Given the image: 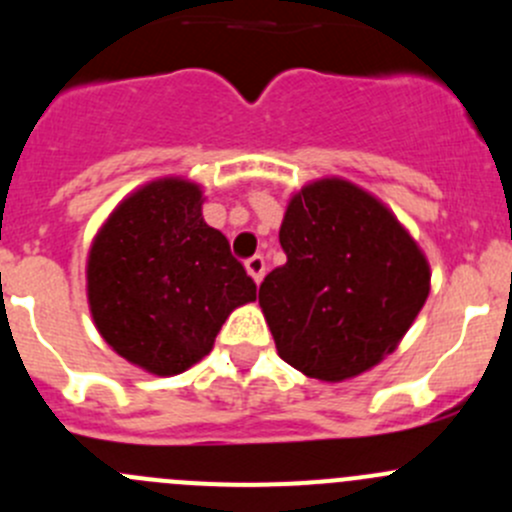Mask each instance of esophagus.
Segmentation results:
<instances>
[{"mask_svg": "<svg viewBox=\"0 0 512 512\" xmlns=\"http://www.w3.org/2000/svg\"><path fill=\"white\" fill-rule=\"evenodd\" d=\"M245 267H247V272H250V277H252V280H255L257 285H260V282H262V277H265V270H267V265H265V257H262V255H255V257H250V260L245 262Z\"/></svg>", "mask_w": 512, "mask_h": 512, "instance_id": "esophagus-1", "label": "esophagus"}]
</instances>
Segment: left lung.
Returning <instances> with one entry per match:
<instances>
[{"label": "left lung", "mask_w": 512, "mask_h": 512, "mask_svg": "<svg viewBox=\"0 0 512 512\" xmlns=\"http://www.w3.org/2000/svg\"><path fill=\"white\" fill-rule=\"evenodd\" d=\"M287 262L260 285L277 354L309 379H354L399 347L431 292V267L396 215L344 178L289 198Z\"/></svg>", "instance_id": "1"}]
</instances>
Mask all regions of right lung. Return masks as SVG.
Instances as JSON below:
<instances>
[{
    "label": "right lung",
    "instance_id": "add662e5",
    "mask_svg": "<svg viewBox=\"0 0 512 512\" xmlns=\"http://www.w3.org/2000/svg\"><path fill=\"white\" fill-rule=\"evenodd\" d=\"M203 203L193 180H151L116 205L91 242L86 294L98 334L148 374L198 364L232 309L255 302V282L203 220Z\"/></svg>",
    "mask_w": 512,
    "mask_h": 512
}]
</instances>
